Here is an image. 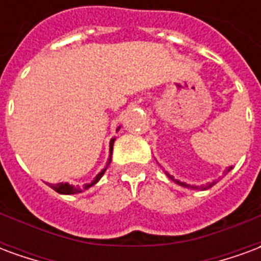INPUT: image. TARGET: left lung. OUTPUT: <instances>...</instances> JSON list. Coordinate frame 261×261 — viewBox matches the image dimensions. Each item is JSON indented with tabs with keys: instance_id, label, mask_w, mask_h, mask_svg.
<instances>
[{
	"instance_id": "1",
	"label": "left lung",
	"mask_w": 261,
	"mask_h": 261,
	"mask_svg": "<svg viewBox=\"0 0 261 261\" xmlns=\"http://www.w3.org/2000/svg\"><path fill=\"white\" fill-rule=\"evenodd\" d=\"M232 169H233V166H228V168H226V169H225L224 176L226 175V173H228V172H230V170H232ZM165 175L168 176V177H169L170 180H173V181H175V183H177V185H179V186L186 187V189H192V190H200V189H201V190H207V189H210V187H213L214 185H217V183H218L219 179H221V177H218V180H217V179H215V180H213V181H208L207 185H202V186H196V185H189V183H185V181L177 180V179H175V177H173V176L169 175V173H168V172H166V170H165Z\"/></svg>"
}]
</instances>
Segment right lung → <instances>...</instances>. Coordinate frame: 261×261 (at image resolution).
Wrapping results in <instances>:
<instances>
[{"mask_svg":"<svg viewBox=\"0 0 261 261\" xmlns=\"http://www.w3.org/2000/svg\"><path fill=\"white\" fill-rule=\"evenodd\" d=\"M120 130V127H117V131ZM114 141H116V138H112L110 140V149H109V159L108 162H106V166L103 168L99 173H97L95 177H93V180L89 181V183H86V185H84V186H72V185H69V183H56V185H51V183H47L48 186L51 187L53 190H56L57 193H60V194H76V193H82L85 192V190H88V189H91L92 186H95L97 181L102 179V176L105 175V172H106V169L109 168V165H110V162H112V152H113V144Z\"/></svg>","mask_w":261,"mask_h":261,"instance_id":"right-lung-1","label":"right lung"}]
</instances>
